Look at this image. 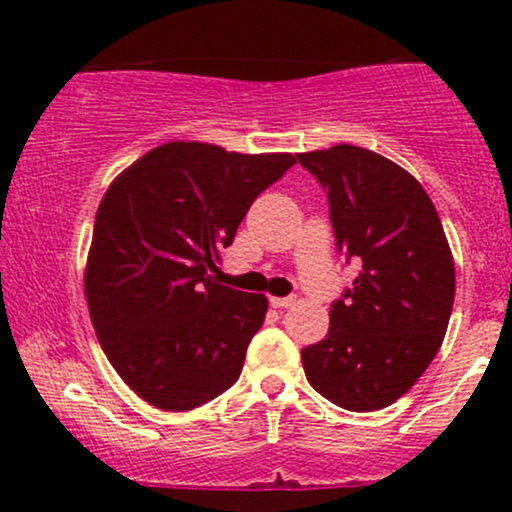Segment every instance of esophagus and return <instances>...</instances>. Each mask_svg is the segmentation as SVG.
<instances>
[{
    "mask_svg": "<svg viewBox=\"0 0 512 512\" xmlns=\"http://www.w3.org/2000/svg\"><path fill=\"white\" fill-rule=\"evenodd\" d=\"M293 303H296V298H293V296H284V298L272 296V298H269V305H272V308H291Z\"/></svg>",
    "mask_w": 512,
    "mask_h": 512,
    "instance_id": "obj_1",
    "label": "esophagus"
}]
</instances>
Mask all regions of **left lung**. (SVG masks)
Listing matches in <instances>:
<instances>
[{"instance_id": "1", "label": "left lung", "mask_w": 512, "mask_h": 512, "mask_svg": "<svg viewBox=\"0 0 512 512\" xmlns=\"http://www.w3.org/2000/svg\"><path fill=\"white\" fill-rule=\"evenodd\" d=\"M298 161L325 187L339 252L361 262L327 337L301 351L305 378L337 407H390L448 330L455 262L443 223L419 180L375 151L337 144Z\"/></svg>"}]
</instances>
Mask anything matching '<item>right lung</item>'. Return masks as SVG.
Returning <instances> with one entry per match:
<instances>
[{"mask_svg":"<svg viewBox=\"0 0 512 512\" xmlns=\"http://www.w3.org/2000/svg\"><path fill=\"white\" fill-rule=\"evenodd\" d=\"M293 163L168 142L103 195L84 274L88 313L117 375L151 407L190 411L238 380L267 298L209 272L250 204Z\"/></svg>","mask_w":512,"mask_h":512,"instance_id":"add662e5","label":"right lung"}]
</instances>
